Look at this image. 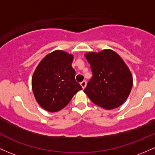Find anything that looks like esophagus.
I'll return each mask as SVG.
<instances>
[{
    "instance_id": "34e87169",
    "label": "esophagus",
    "mask_w": 155,
    "mask_h": 155,
    "mask_svg": "<svg viewBox=\"0 0 155 155\" xmlns=\"http://www.w3.org/2000/svg\"><path fill=\"white\" fill-rule=\"evenodd\" d=\"M81 86H82L83 89H85V87H86V81H84L83 82H81Z\"/></svg>"
}]
</instances>
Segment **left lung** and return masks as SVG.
<instances>
[{
  "label": "left lung",
  "mask_w": 155,
  "mask_h": 155,
  "mask_svg": "<svg viewBox=\"0 0 155 155\" xmlns=\"http://www.w3.org/2000/svg\"><path fill=\"white\" fill-rule=\"evenodd\" d=\"M92 78L84 92L94 104L105 109L119 107L126 101L133 86L130 70L120 56L111 49L87 52Z\"/></svg>",
  "instance_id": "1"
}]
</instances>
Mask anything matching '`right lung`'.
<instances>
[{
	"mask_svg": "<svg viewBox=\"0 0 155 155\" xmlns=\"http://www.w3.org/2000/svg\"><path fill=\"white\" fill-rule=\"evenodd\" d=\"M74 55L63 50L46 54L36 67L31 88L38 104L50 112L64 109L82 87L71 67Z\"/></svg>",
	"mask_w": 155,
	"mask_h": 155,
	"instance_id": "1",
	"label": "right lung"
}]
</instances>
